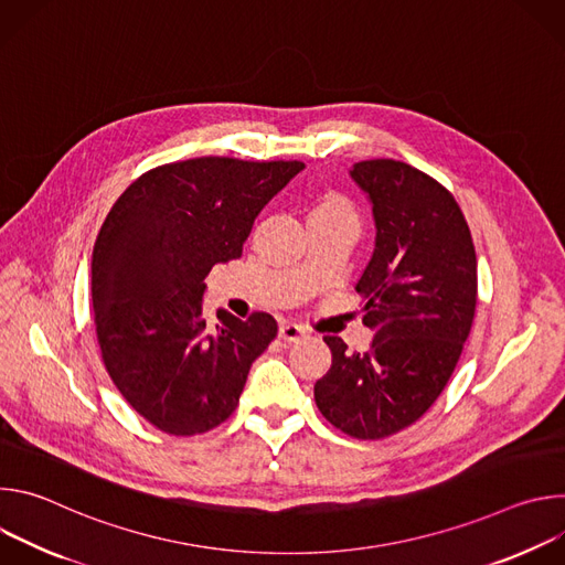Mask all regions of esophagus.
<instances>
[{"label": "esophagus", "instance_id": "1", "mask_svg": "<svg viewBox=\"0 0 565 565\" xmlns=\"http://www.w3.org/2000/svg\"><path fill=\"white\" fill-rule=\"evenodd\" d=\"M306 335H308V329H303L301 324H295V321H284V324L279 327V338L284 342H297Z\"/></svg>", "mask_w": 565, "mask_h": 565}]
</instances>
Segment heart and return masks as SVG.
Listing matches in <instances>:
<instances>
[{"mask_svg":"<svg viewBox=\"0 0 565 565\" xmlns=\"http://www.w3.org/2000/svg\"><path fill=\"white\" fill-rule=\"evenodd\" d=\"M310 214H327V216H353L355 218V207L349 201V196L335 192V190H327L321 192L312 205Z\"/></svg>","mask_w":565,"mask_h":565,"instance_id":"heart-1","label":"heart"}]
</instances>
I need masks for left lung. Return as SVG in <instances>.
I'll return each instance as SVG.
<instances>
[{"mask_svg":"<svg viewBox=\"0 0 565 565\" xmlns=\"http://www.w3.org/2000/svg\"><path fill=\"white\" fill-rule=\"evenodd\" d=\"M351 177L377 227L355 286L373 342L358 353L324 338L333 364L315 382V402L342 434L380 440L423 418L447 386L476 312V250L454 194L429 174L375 158Z\"/></svg>","mask_w":565,"mask_h":565,"instance_id":"8db88e82","label":"left lung"}]
</instances>
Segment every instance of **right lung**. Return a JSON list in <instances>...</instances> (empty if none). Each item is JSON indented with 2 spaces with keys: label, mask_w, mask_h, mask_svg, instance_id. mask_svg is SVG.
Wrapping results in <instances>:
<instances>
[{
  "label": "right lung",
  "mask_w": 565,
  "mask_h": 565,
  "mask_svg": "<svg viewBox=\"0 0 565 565\" xmlns=\"http://www.w3.org/2000/svg\"><path fill=\"white\" fill-rule=\"evenodd\" d=\"M303 170L299 160L201 156L140 174L94 246L92 299L103 364L156 429L205 434L225 423L277 321L203 312L205 277L238 259L262 207Z\"/></svg>",
  "instance_id": "add662e5"
}]
</instances>
